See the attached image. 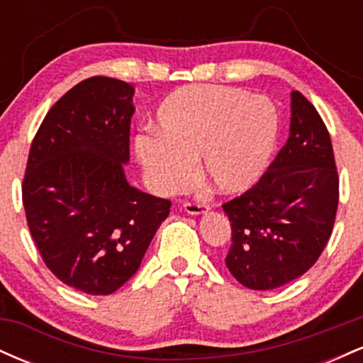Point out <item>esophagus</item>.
I'll return each instance as SVG.
<instances>
[{
  "label": "esophagus",
  "instance_id": "1",
  "mask_svg": "<svg viewBox=\"0 0 363 363\" xmlns=\"http://www.w3.org/2000/svg\"><path fill=\"white\" fill-rule=\"evenodd\" d=\"M184 210L187 215H205L210 208L205 203H194V201H189V203H184Z\"/></svg>",
  "mask_w": 363,
  "mask_h": 363
}]
</instances>
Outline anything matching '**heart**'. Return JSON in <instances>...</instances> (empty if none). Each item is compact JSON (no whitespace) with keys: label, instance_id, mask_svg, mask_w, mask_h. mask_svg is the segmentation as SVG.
Listing matches in <instances>:
<instances>
[{"label":"heart","instance_id":"heart-1","mask_svg":"<svg viewBox=\"0 0 363 363\" xmlns=\"http://www.w3.org/2000/svg\"><path fill=\"white\" fill-rule=\"evenodd\" d=\"M153 136H140L135 155L160 194L182 189L193 164L211 189L239 194L264 176L280 136L274 104L232 86L191 85L162 101Z\"/></svg>","mask_w":363,"mask_h":363}]
</instances>
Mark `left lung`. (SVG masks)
Wrapping results in <instances>:
<instances>
[{
	"mask_svg": "<svg viewBox=\"0 0 363 363\" xmlns=\"http://www.w3.org/2000/svg\"><path fill=\"white\" fill-rule=\"evenodd\" d=\"M285 147L257 184L225 203L232 245L228 272L251 290H273L301 278L326 247L338 210V172L323 119L291 91Z\"/></svg>",
	"mask_w": 363,
	"mask_h": 363,
	"instance_id": "8db88e82",
	"label": "left lung"
}]
</instances>
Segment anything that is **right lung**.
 Returning a JSON list of instances; mask_svg holds the SVG:
<instances>
[{
	"label": "right lung",
	"instance_id": "add662e5",
	"mask_svg": "<svg viewBox=\"0 0 363 363\" xmlns=\"http://www.w3.org/2000/svg\"><path fill=\"white\" fill-rule=\"evenodd\" d=\"M135 86L83 80L48 112L28 153L22 196L32 239L65 285L111 295L138 272L169 199L128 182Z\"/></svg>",
	"mask_w": 363,
	"mask_h": 363
}]
</instances>
